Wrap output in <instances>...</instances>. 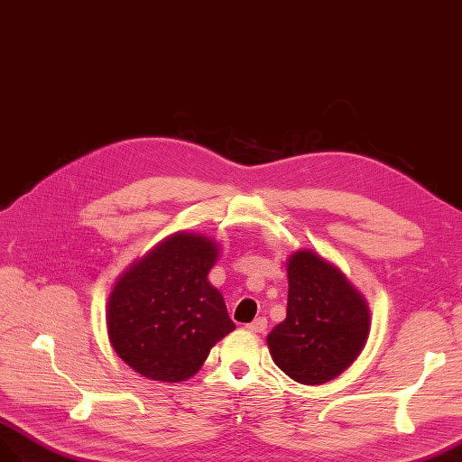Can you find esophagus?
<instances>
[{"label": "esophagus", "mask_w": 462, "mask_h": 462, "mask_svg": "<svg viewBox=\"0 0 462 462\" xmlns=\"http://www.w3.org/2000/svg\"><path fill=\"white\" fill-rule=\"evenodd\" d=\"M266 327H268V320L264 317H258L251 324H246V328L251 332H264Z\"/></svg>", "instance_id": "34e87169"}]
</instances>
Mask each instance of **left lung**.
<instances>
[{
	"instance_id": "obj_1",
	"label": "left lung",
	"mask_w": 462,
	"mask_h": 462,
	"mask_svg": "<svg viewBox=\"0 0 462 462\" xmlns=\"http://www.w3.org/2000/svg\"><path fill=\"white\" fill-rule=\"evenodd\" d=\"M285 272L288 315L266 336L270 356L297 383H328L364 352L369 303L338 266L310 248L290 254Z\"/></svg>"
}]
</instances>
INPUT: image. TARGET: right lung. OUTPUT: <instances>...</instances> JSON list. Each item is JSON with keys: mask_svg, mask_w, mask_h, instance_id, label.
<instances>
[{"mask_svg": "<svg viewBox=\"0 0 462 462\" xmlns=\"http://www.w3.org/2000/svg\"><path fill=\"white\" fill-rule=\"evenodd\" d=\"M219 243L179 231L116 278L106 301L110 346L152 381L180 383L202 369L209 350L235 330L223 295L208 273Z\"/></svg>", "mask_w": 462, "mask_h": 462, "instance_id": "right-lung-1", "label": "right lung"}]
</instances>
